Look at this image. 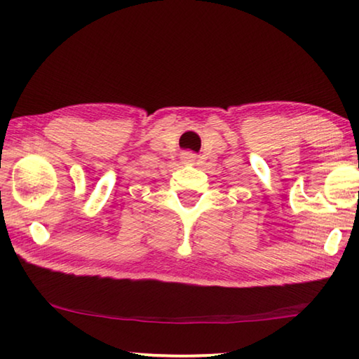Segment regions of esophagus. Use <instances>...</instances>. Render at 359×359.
I'll use <instances>...</instances> for the list:
<instances>
[{"mask_svg": "<svg viewBox=\"0 0 359 359\" xmlns=\"http://www.w3.org/2000/svg\"><path fill=\"white\" fill-rule=\"evenodd\" d=\"M184 160H185V161H193L194 156L190 155V154H185V155H184Z\"/></svg>", "mask_w": 359, "mask_h": 359, "instance_id": "esophagus-1", "label": "esophagus"}]
</instances>
